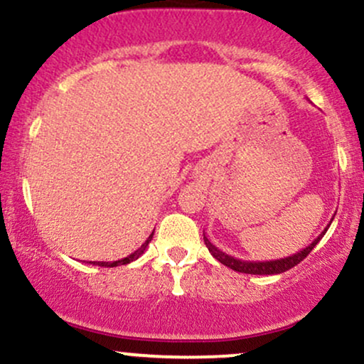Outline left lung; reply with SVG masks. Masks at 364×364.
<instances>
[{"label": "left lung", "mask_w": 364, "mask_h": 364, "mask_svg": "<svg viewBox=\"0 0 364 364\" xmlns=\"http://www.w3.org/2000/svg\"><path fill=\"white\" fill-rule=\"evenodd\" d=\"M333 220V219H332ZM332 220H330L327 228L321 231V235L316 237L315 241H311L310 245L306 246V248H303L301 252L291 255V257H284V258H279V260H267V262H250V260H241V258H235L231 257V255L224 253L223 250L217 248L215 245H212L210 241H208V237L205 236V232H203V241H205L208 252H210L212 257L215 258V260H219L223 265L229 267V269L236 270V272H241V274H252V275H275V274H282L286 272V270L292 269V267L298 265L299 262L304 260V258L308 257V253L311 252L313 248H315L316 243L323 237L325 232H327V229L330 228V224H332Z\"/></svg>", "instance_id": "1"}]
</instances>
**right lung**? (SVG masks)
<instances>
[{
    "label": "right lung",
    "instance_id": "right-lung-1",
    "mask_svg": "<svg viewBox=\"0 0 364 364\" xmlns=\"http://www.w3.org/2000/svg\"><path fill=\"white\" fill-rule=\"evenodd\" d=\"M152 236H154V232L147 237V241H145V243L141 245L140 248L136 250V252H133L132 255H128V257L121 258V260H116V262H89V263H92V265H99V267H119V265H127V263L136 260V258L144 255L145 250H147L149 243H150V241H152Z\"/></svg>",
    "mask_w": 364,
    "mask_h": 364
}]
</instances>
